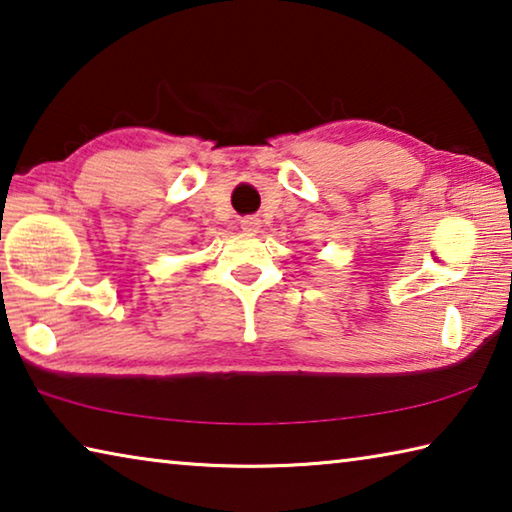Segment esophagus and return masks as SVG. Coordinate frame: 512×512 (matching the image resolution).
<instances>
[{
    "instance_id": "34e87169",
    "label": "esophagus",
    "mask_w": 512,
    "mask_h": 512,
    "mask_svg": "<svg viewBox=\"0 0 512 512\" xmlns=\"http://www.w3.org/2000/svg\"><path fill=\"white\" fill-rule=\"evenodd\" d=\"M241 230L248 232V235H255L259 230V219H255V216H246V219H241Z\"/></svg>"
}]
</instances>
